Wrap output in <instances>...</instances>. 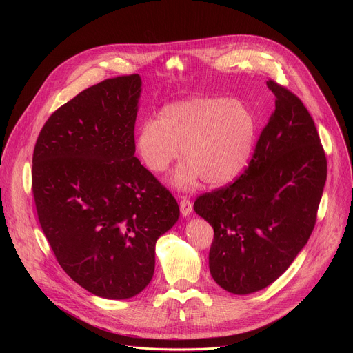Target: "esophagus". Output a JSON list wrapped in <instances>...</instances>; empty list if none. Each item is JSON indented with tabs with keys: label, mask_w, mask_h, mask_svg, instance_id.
<instances>
[{
	"label": "esophagus",
	"mask_w": 353,
	"mask_h": 353,
	"mask_svg": "<svg viewBox=\"0 0 353 353\" xmlns=\"http://www.w3.org/2000/svg\"><path fill=\"white\" fill-rule=\"evenodd\" d=\"M180 211H181V214L184 215V216H187V215H190L191 214V211H192V203L191 201L188 199V198H181L180 199Z\"/></svg>",
	"instance_id": "1"
}]
</instances>
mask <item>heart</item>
<instances>
[{
	"mask_svg": "<svg viewBox=\"0 0 353 353\" xmlns=\"http://www.w3.org/2000/svg\"><path fill=\"white\" fill-rule=\"evenodd\" d=\"M256 137V119L233 99L194 97L165 106L158 120L143 121L137 132V152L149 172L169 169L184 158L172 177L174 187L191 188L199 179L222 185L245 168Z\"/></svg>",
	"mask_w": 353,
	"mask_h": 353,
	"instance_id": "heart-1",
	"label": "heart"
}]
</instances>
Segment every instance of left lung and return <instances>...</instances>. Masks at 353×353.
<instances>
[{
    "label": "left lung",
    "mask_w": 353,
    "mask_h": 353,
    "mask_svg": "<svg viewBox=\"0 0 353 353\" xmlns=\"http://www.w3.org/2000/svg\"><path fill=\"white\" fill-rule=\"evenodd\" d=\"M267 85L275 110L248 166L194 203L214 228L211 275L234 294L261 290L289 268L316 226L327 180L325 152L309 110L286 86L274 79Z\"/></svg>",
    "instance_id": "obj_1"
}]
</instances>
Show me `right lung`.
I'll return each mask as SVG.
<instances>
[{
  "mask_svg": "<svg viewBox=\"0 0 353 353\" xmlns=\"http://www.w3.org/2000/svg\"><path fill=\"white\" fill-rule=\"evenodd\" d=\"M139 93L138 74L82 90L47 119L33 150L41 230L68 276L105 299L148 286L157 240L180 215L172 192L134 157Z\"/></svg>",
  "mask_w": 353,
  "mask_h": 353,
  "instance_id": "obj_1",
  "label": "right lung"
}]
</instances>
